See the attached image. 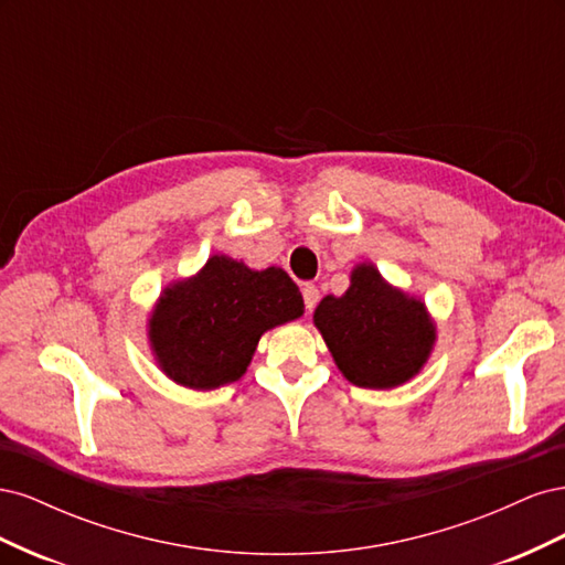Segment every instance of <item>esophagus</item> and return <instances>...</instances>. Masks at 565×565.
Listing matches in <instances>:
<instances>
[{
    "instance_id": "obj_1",
    "label": "esophagus",
    "mask_w": 565,
    "mask_h": 565,
    "mask_svg": "<svg viewBox=\"0 0 565 565\" xmlns=\"http://www.w3.org/2000/svg\"><path fill=\"white\" fill-rule=\"evenodd\" d=\"M301 295H303V303H306V311H313L316 309V303L320 301V292H318V287L316 285H303L301 287Z\"/></svg>"
}]
</instances>
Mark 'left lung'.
Here are the masks:
<instances>
[{
	"label": "left lung",
	"mask_w": 565,
	"mask_h": 565,
	"mask_svg": "<svg viewBox=\"0 0 565 565\" xmlns=\"http://www.w3.org/2000/svg\"><path fill=\"white\" fill-rule=\"evenodd\" d=\"M313 322L341 374L361 388H393L413 380L436 341L424 301L388 285L372 264H358L351 287L341 297H324Z\"/></svg>",
	"instance_id": "left-lung-1"
}]
</instances>
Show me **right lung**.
<instances>
[{
  "instance_id": "add662e5",
  "label": "right lung",
  "mask_w": 565,
  "mask_h": 565,
  "mask_svg": "<svg viewBox=\"0 0 565 565\" xmlns=\"http://www.w3.org/2000/svg\"><path fill=\"white\" fill-rule=\"evenodd\" d=\"M301 313L299 287L282 268L252 270L214 254L160 295L148 320L150 349L169 380L210 391L241 380L262 334Z\"/></svg>"
}]
</instances>
